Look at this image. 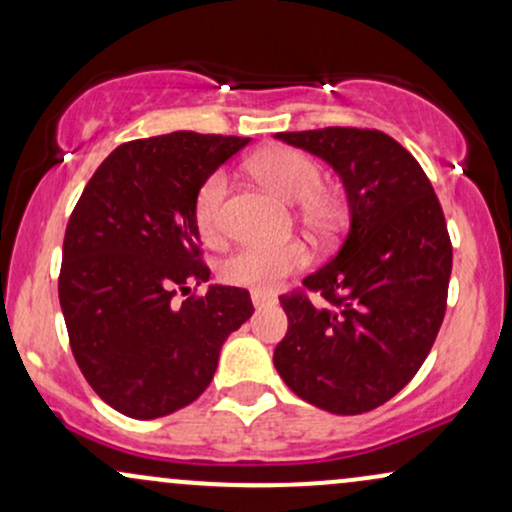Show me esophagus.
Returning <instances> with one entry per match:
<instances>
[{
	"instance_id": "obj_1",
	"label": "esophagus",
	"mask_w": 512,
	"mask_h": 512,
	"mask_svg": "<svg viewBox=\"0 0 512 512\" xmlns=\"http://www.w3.org/2000/svg\"><path fill=\"white\" fill-rule=\"evenodd\" d=\"M250 298H252V305L255 307H267V305H274V298L269 293H264V291H252L250 293Z\"/></svg>"
}]
</instances>
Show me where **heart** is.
Wrapping results in <instances>:
<instances>
[{
  "label": "heart",
  "mask_w": 512,
  "mask_h": 512,
  "mask_svg": "<svg viewBox=\"0 0 512 512\" xmlns=\"http://www.w3.org/2000/svg\"><path fill=\"white\" fill-rule=\"evenodd\" d=\"M250 171L281 200L300 205L305 224L319 236L336 229L341 219V202L336 195L319 190L322 169L315 159L291 147H274L250 162ZM226 197V176L217 171L202 183L195 195V224L202 236L212 238L221 231V209ZM307 262V252L300 243L286 245H250L240 248L221 267L229 283L250 288H272L283 276L298 272Z\"/></svg>",
  "instance_id": "b5f03b06"
}]
</instances>
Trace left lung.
<instances>
[{
  "mask_svg": "<svg viewBox=\"0 0 512 512\" xmlns=\"http://www.w3.org/2000/svg\"><path fill=\"white\" fill-rule=\"evenodd\" d=\"M343 181L350 224L341 248L283 295L288 331L274 367L295 396L334 415H362L415 377L446 312L453 250L439 197L391 135L362 128L276 133Z\"/></svg>",
  "mask_w": 512,
  "mask_h": 512,
  "instance_id": "left-lung-1",
  "label": "left lung"
}]
</instances>
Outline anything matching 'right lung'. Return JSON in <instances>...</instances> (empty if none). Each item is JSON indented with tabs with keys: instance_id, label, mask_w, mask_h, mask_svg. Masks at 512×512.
Segmentation results:
<instances>
[{
	"instance_id": "obj_1",
	"label": "right lung",
	"mask_w": 512,
	"mask_h": 512,
	"mask_svg": "<svg viewBox=\"0 0 512 512\" xmlns=\"http://www.w3.org/2000/svg\"><path fill=\"white\" fill-rule=\"evenodd\" d=\"M250 138L176 131L119 145L80 195L64 236L59 303L92 391L133 420L186 408L255 312L245 288L209 283L195 195Z\"/></svg>"
}]
</instances>
